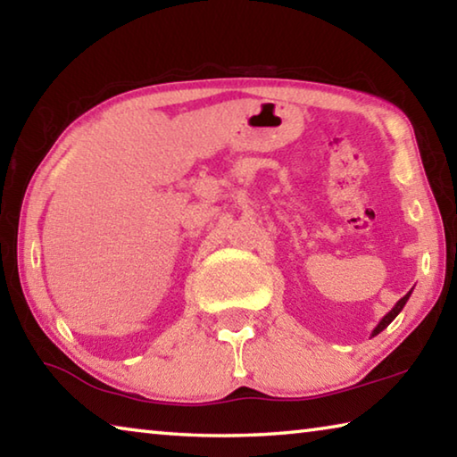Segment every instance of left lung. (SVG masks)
<instances>
[{"instance_id": "8db88e82", "label": "left lung", "mask_w": 457, "mask_h": 457, "mask_svg": "<svg viewBox=\"0 0 457 457\" xmlns=\"http://www.w3.org/2000/svg\"><path fill=\"white\" fill-rule=\"evenodd\" d=\"M411 292L413 290H409L407 294H405V296L403 298H401V300H397V304L395 306H393L391 308V311L389 312H386L385 316H383V319H381V322H378L377 324V327L373 328V332H370V337H377L378 335V332H381V330H385L386 327H389V324L393 322V320H395V316L401 312V311H403V306L407 304V300H409V296H411Z\"/></svg>"}]
</instances>
